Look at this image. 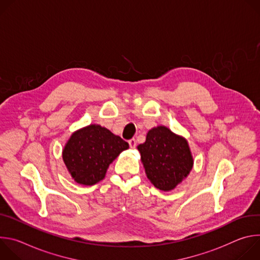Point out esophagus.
<instances>
[{"label": "esophagus", "instance_id": "1", "mask_svg": "<svg viewBox=\"0 0 260 260\" xmlns=\"http://www.w3.org/2000/svg\"><path fill=\"white\" fill-rule=\"evenodd\" d=\"M128 144H129V147L132 148V149H134V148H136V146H137V141H136V139H131V140L128 141Z\"/></svg>", "mask_w": 260, "mask_h": 260}]
</instances>
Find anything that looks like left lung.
Segmentation results:
<instances>
[{"label": "left lung", "instance_id": "1", "mask_svg": "<svg viewBox=\"0 0 260 260\" xmlns=\"http://www.w3.org/2000/svg\"><path fill=\"white\" fill-rule=\"evenodd\" d=\"M147 178L162 191L174 189L188 176L193 158L187 140L160 125L151 128L138 146Z\"/></svg>", "mask_w": 260, "mask_h": 260}]
</instances>
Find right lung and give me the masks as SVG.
<instances>
[{
  "label": "right lung",
  "instance_id": "add662e5",
  "mask_svg": "<svg viewBox=\"0 0 260 260\" xmlns=\"http://www.w3.org/2000/svg\"><path fill=\"white\" fill-rule=\"evenodd\" d=\"M128 143L99 124L73 133L62 150L63 162L78 184L94 185L105 178L109 165Z\"/></svg>",
  "mask_w": 260,
  "mask_h": 260
}]
</instances>
